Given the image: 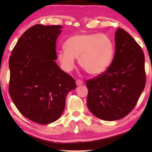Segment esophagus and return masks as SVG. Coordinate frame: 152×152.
Masks as SVG:
<instances>
[{"mask_svg":"<svg viewBox=\"0 0 152 152\" xmlns=\"http://www.w3.org/2000/svg\"><path fill=\"white\" fill-rule=\"evenodd\" d=\"M76 84L77 86H80L82 84H83V81L81 80H77L76 81Z\"/></svg>","mask_w":152,"mask_h":152,"instance_id":"34e87169","label":"esophagus"}]
</instances>
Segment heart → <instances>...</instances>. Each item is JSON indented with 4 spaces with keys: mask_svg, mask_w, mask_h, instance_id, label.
Here are the masks:
<instances>
[{
    "mask_svg": "<svg viewBox=\"0 0 152 152\" xmlns=\"http://www.w3.org/2000/svg\"><path fill=\"white\" fill-rule=\"evenodd\" d=\"M64 49L58 52V58L64 70H72L75 68V58H78L82 68L92 76L107 71L115 53L111 38L99 33H81L71 36L64 43Z\"/></svg>",
    "mask_w": 152,
    "mask_h": 152,
    "instance_id": "obj_1",
    "label": "heart"
}]
</instances>
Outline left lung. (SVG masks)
<instances>
[{"label":"left lung","mask_w":152,"mask_h":152,"mask_svg":"<svg viewBox=\"0 0 152 152\" xmlns=\"http://www.w3.org/2000/svg\"><path fill=\"white\" fill-rule=\"evenodd\" d=\"M115 53L106 72L86 82L87 106L95 117L119 120L135 107L145 86V56L135 40L121 28L115 32Z\"/></svg>","instance_id":"left-lung-1"}]
</instances>
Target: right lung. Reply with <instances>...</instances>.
Returning <instances> with one entry per match:
<instances>
[{
  "label": "right lung",
  "instance_id": "right-lung-1",
  "mask_svg": "<svg viewBox=\"0 0 152 152\" xmlns=\"http://www.w3.org/2000/svg\"><path fill=\"white\" fill-rule=\"evenodd\" d=\"M61 28L35 25L20 36L9 58L12 101L24 117L42 125L60 117L67 94L76 88L74 79L55 61Z\"/></svg>",
  "mask_w": 152,
  "mask_h": 152
}]
</instances>
